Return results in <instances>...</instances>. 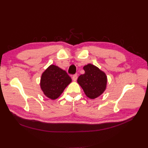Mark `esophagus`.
I'll list each match as a JSON object with an SVG mask.
<instances>
[{
	"mask_svg": "<svg viewBox=\"0 0 148 148\" xmlns=\"http://www.w3.org/2000/svg\"><path fill=\"white\" fill-rule=\"evenodd\" d=\"M77 78H78V75H77L76 74L73 75L72 76V79H73V81H76V79H77Z\"/></svg>",
	"mask_w": 148,
	"mask_h": 148,
	"instance_id": "1",
	"label": "esophagus"
}]
</instances>
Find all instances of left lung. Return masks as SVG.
<instances>
[{
	"mask_svg": "<svg viewBox=\"0 0 148 148\" xmlns=\"http://www.w3.org/2000/svg\"><path fill=\"white\" fill-rule=\"evenodd\" d=\"M85 73L78 78V83L90 99L99 96L106 88L107 79L104 72L94 65L88 64L83 67Z\"/></svg>",
	"mask_w": 148,
	"mask_h": 148,
	"instance_id": "8db88e82",
	"label": "left lung"
}]
</instances>
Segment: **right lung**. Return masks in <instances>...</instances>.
<instances>
[{
    "instance_id": "add662e5",
    "label": "right lung",
    "mask_w": 148,
    "mask_h": 148,
    "mask_svg": "<svg viewBox=\"0 0 148 148\" xmlns=\"http://www.w3.org/2000/svg\"><path fill=\"white\" fill-rule=\"evenodd\" d=\"M71 82V78L65 70L51 65L41 75L40 86L44 94L54 100L61 95Z\"/></svg>"
}]
</instances>
